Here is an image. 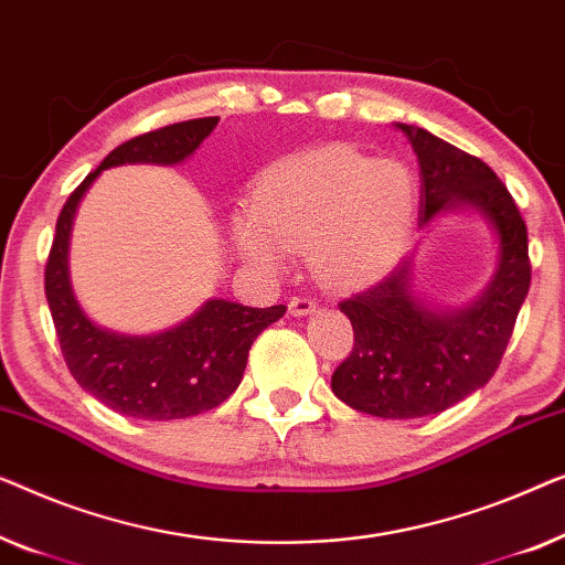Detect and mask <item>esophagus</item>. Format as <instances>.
I'll return each mask as SVG.
<instances>
[{
  "label": "esophagus",
  "instance_id": "34e87169",
  "mask_svg": "<svg viewBox=\"0 0 565 565\" xmlns=\"http://www.w3.org/2000/svg\"><path fill=\"white\" fill-rule=\"evenodd\" d=\"M317 309V301L312 297H305V294H297V297L289 299V312L294 317H301V315H312Z\"/></svg>",
  "mask_w": 565,
  "mask_h": 565
}]
</instances>
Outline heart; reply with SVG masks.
Segmentation results:
<instances>
[{
  "label": "heart",
  "mask_w": 565,
  "mask_h": 565,
  "mask_svg": "<svg viewBox=\"0 0 565 565\" xmlns=\"http://www.w3.org/2000/svg\"><path fill=\"white\" fill-rule=\"evenodd\" d=\"M417 189L407 166L345 146L279 158L256 177L250 210L233 217L243 258L281 268L309 250L322 281L363 286L386 276L407 248Z\"/></svg>",
  "instance_id": "b5f03b06"
}]
</instances>
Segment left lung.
Wrapping results in <instances>:
<instances>
[{"instance_id": "left-lung-1", "label": "left lung", "mask_w": 565, "mask_h": 565, "mask_svg": "<svg viewBox=\"0 0 565 565\" xmlns=\"http://www.w3.org/2000/svg\"><path fill=\"white\" fill-rule=\"evenodd\" d=\"M396 127L419 161V225L471 206L499 237L497 271L471 307H427L412 289V258L340 301L353 324V351L332 373V392L365 415L412 419L438 415L494 376L527 297L530 256L518 204L481 158L423 127Z\"/></svg>"}]
</instances>
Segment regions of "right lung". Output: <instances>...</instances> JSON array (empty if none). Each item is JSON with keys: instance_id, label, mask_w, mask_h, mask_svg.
<instances>
[{"instance_id": "obj_1", "label": "right lung", "mask_w": 565, "mask_h": 565, "mask_svg": "<svg viewBox=\"0 0 565 565\" xmlns=\"http://www.w3.org/2000/svg\"><path fill=\"white\" fill-rule=\"evenodd\" d=\"M220 117L158 127L122 142L74 189L55 222L45 264V297L63 361L76 384L109 409L138 419H181L220 407L241 384L248 351L286 307H243L210 299L186 322L158 335H120L94 324L74 297L68 241L76 206L105 169L122 163H181L202 146Z\"/></svg>"}]
</instances>
